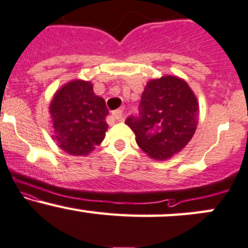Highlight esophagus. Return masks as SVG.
Masks as SVG:
<instances>
[{"label": "esophagus", "instance_id": "1", "mask_svg": "<svg viewBox=\"0 0 248 248\" xmlns=\"http://www.w3.org/2000/svg\"><path fill=\"white\" fill-rule=\"evenodd\" d=\"M111 116H113L116 121H121V120L124 119V111H122L121 109H116L111 113Z\"/></svg>", "mask_w": 248, "mask_h": 248}]
</instances>
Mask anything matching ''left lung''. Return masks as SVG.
Wrapping results in <instances>:
<instances>
[{
	"mask_svg": "<svg viewBox=\"0 0 248 248\" xmlns=\"http://www.w3.org/2000/svg\"><path fill=\"white\" fill-rule=\"evenodd\" d=\"M199 105L189 86L175 76H164L147 83L139 114L126 124L140 148L151 157L166 160L180 152L194 135Z\"/></svg>",
	"mask_w": 248,
	"mask_h": 248,
	"instance_id": "1",
	"label": "left lung"
}]
</instances>
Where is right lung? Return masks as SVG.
I'll list each match as a JSON object with an SVG mask.
<instances>
[{
  "label": "right lung",
  "mask_w": 248,
  "mask_h": 248,
  "mask_svg": "<svg viewBox=\"0 0 248 248\" xmlns=\"http://www.w3.org/2000/svg\"><path fill=\"white\" fill-rule=\"evenodd\" d=\"M49 111L54 139L67 153L87 155L105 139L108 109L91 82L76 80L64 84L54 95Z\"/></svg>",
  "instance_id": "1"
}]
</instances>
